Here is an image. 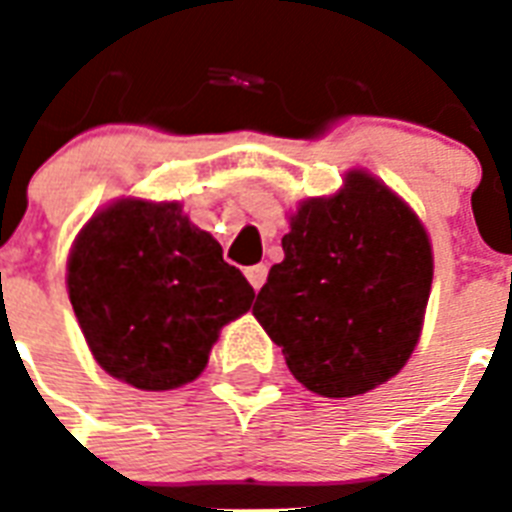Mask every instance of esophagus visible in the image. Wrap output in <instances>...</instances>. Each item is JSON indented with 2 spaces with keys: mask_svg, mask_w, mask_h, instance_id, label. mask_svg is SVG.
Wrapping results in <instances>:
<instances>
[{
  "mask_svg": "<svg viewBox=\"0 0 512 512\" xmlns=\"http://www.w3.org/2000/svg\"><path fill=\"white\" fill-rule=\"evenodd\" d=\"M247 279H249V284H252V287L255 289H260L265 284V279H268V265H249L247 271Z\"/></svg>",
  "mask_w": 512,
  "mask_h": 512,
  "instance_id": "obj_1",
  "label": "esophagus"
}]
</instances>
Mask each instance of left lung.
Here are the masks:
<instances>
[{
	"label": "left lung",
	"mask_w": 512,
	"mask_h": 512,
	"mask_svg": "<svg viewBox=\"0 0 512 512\" xmlns=\"http://www.w3.org/2000/svg\"><path fill=\"white\" fill-rule=\"evenodd\" d=\"M281 247L252 313L295 380L350 398L396 377L420 340L433 284L420 217L353 170L335 196L297 207Z\"/></svg>",
	"instance_id": "left-lung-1"
}]
</instances>
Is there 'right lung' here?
<instances>
[{"label": "right lung", "mask_w": 512, "mask_h": 512, "mask_svg": "<svg viewBox=\"0 0 512 512\" xmlns=\"http://www.w3.org/2000/svg\"><path fill=\"white\" fill-rule=\"evenodd\" d=\"M68 297L92 356L140 390L196 380L255 289L177 201L119 199L76 236Z\"/></svg>", "instance_id": "1"}]
</instances>
